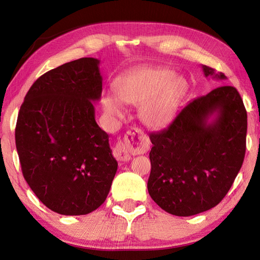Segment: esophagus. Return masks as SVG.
<instances>
[{
    "label": "esophagus",
    "mask_w": 260,
    "mask_h": 260,
    "mask_svg": "<svg viewBox=\"0 0 260 260\" xmlns=\"http://www.w3.org/2000/svg\"><path fill=\"white\" fill-rule=\"evenodd\" d=\"M145 148V142L141 131L139 129H131L125 135L122 142L117 143L113 149V155L117 160L128 162L131 160V152H141Z\"/></svg>",
    "instance_id": "esophagus-1"
}]
</instances>
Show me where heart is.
I'll use <instances>...</instances> for the list:
<instances>
[{
  "label": "heart",
  "instance_id": "b5f03b06",
  "mask_svg": "<svg viewBox=\"0 0 260 260\" xmlns=\"http://www.w3.org/2000/svg\"><path fill=\"white\" fill-rule=\"evenodd\" d=\"M185 91V82L161 67H140L120 78L116 93L106 92L103 106L107 115L121 119L123 104L140 106L139 116L150 129H160L172 120L179 101Z\"/></svg>",
  "mask_w": 260,
  "mask_h": 260
}]
</instances>
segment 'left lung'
<instances>
[{
  "mask_svg": "<svg viewBox=\"0 0 260 260\" xmlns=\"http://www.w3.org/2000/svg\"><path fill=\"white\" fill-rule=\"evenodd\" d=\"M202 68L206 77L226 79L223 73ZM246 134L247 112L235 87L220 86L189 101L168 128L150 134L152 200L176 216L216 206L242 168Z\"/></svg>",
  "mask_w": 260,
  "mask_h": 260,
  "instance_id": "8db88e82",
  "label": "left lung"
}]
</instances>
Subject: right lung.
<instances>
[{
  "label": "right lung",
  "mask_w": 260,
  "mask_h": 260,
  "mask_svg": "<svg viewBox=\"0 0 260 260\" xmlns=\"http://www.w3.org/2000/svg\"><path fill=\"white\" fill-rule=\"evenodd\" d=\"M100 61L85 57L37 79L18 112L15 143L25 181L61 215H86L104 203L118 162L94 120L103 91Z\"/></svg>",
  "instance_id": "right-lung-1"
}]
</instances>
